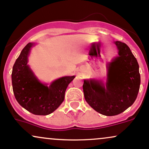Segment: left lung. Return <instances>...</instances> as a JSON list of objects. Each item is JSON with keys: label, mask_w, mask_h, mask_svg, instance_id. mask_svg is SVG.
Masks as SVG:
<instances>
[{"label": "left lung", "mask_w": 149, "mask_h": 149, "mask_svg": "<svg viewBox=\"0 0 149 149\" xmlns=\"http://www.w3.org/2000/svg\"><path fill=\"white\" fill-rule=\"evenodd\" d=\"M118 56L109 66L105 86L101 81L84 80L86 101L96 111L105 116L123 112L133 104L140 86L139 64L126 44L115 42Z\"/></svg>", "instance_id": "1"}]
</instances>
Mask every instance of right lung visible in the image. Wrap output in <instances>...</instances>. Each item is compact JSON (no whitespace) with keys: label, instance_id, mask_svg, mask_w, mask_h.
Here are the masks:
<instances>
[{"label":"right lung","instance_id":"obj_1","mask_svg":"<svg viewBox=\"0 0 149 149\" xmlns=\"http://www.w3.org/2000/svg\"><path fill=\"white\" fill-rule=\"evenodd\" d=\"M33 45H26L14 64L12 88L16 100L24 109L33 114L45 116L55 111L63 102L66 88L75 77H61L49 86L40 83L27 65Z\"/></svg>","mask_w":149,"mask_h":149}]
</instances>
